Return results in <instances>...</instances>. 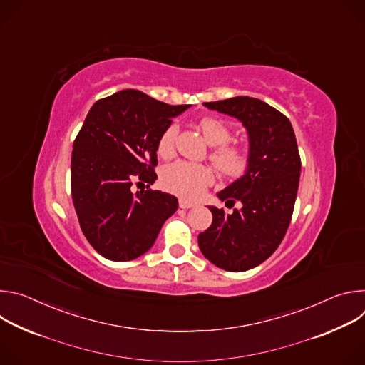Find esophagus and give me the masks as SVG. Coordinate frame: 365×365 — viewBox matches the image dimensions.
Wrapping results in <instances>:
<instances>
[{
    "label": "esophagus",
    "mask_w": 365,
    "mask_h": 365,
    "mask_svg": "<svg viewBox=\"0 0 365 365\" xmlns=\"http://www.w3.org/2000/svg\"><path fill=\"white\" fill-rule=\"evenodd\" d=\"M179 206L182 207V210H189V207H193V206H195V202H190V200H187V199L180 197V199H179Z\"/></svg>",
    "instance_id": "obj_1"
}]
</instances>
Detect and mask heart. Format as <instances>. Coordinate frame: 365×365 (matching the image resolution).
Wrapping results in <instances>:
<instances>
[{
    "instance_id": "heart-1",
    "label": "heart",
    "mask_w": 365,
    "mask_h": 365,
    "mask_svg": "<svg viewBox=\"0 0 365 365\" xmlns=\"http://www.w3.org/2000/svg\"><path fill=\"white\" fill-rule=\"evenodd\" d=\"M197 125L205 140L215 147L211 160L218 170L230 178L242 176L250 166V155L244 147L227 144L231 138L230 127L224 121L211 117L200 120ZM176 134L178 125L175 124L163 131L158 145L160 155H169L172 153ZM214 179V172L210 168L187 162H176L166 166L162 172V185L165 189L185 199L199 197L207 186L212 185Z\"/></svg>"
}]
</instances>
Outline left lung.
<instances>
[{"mask_svg": "<svg viewBox=\"0 0 365 365\" xmlns=\"http://www.w3.org/2000/svg\"><path fill=\"white\" fill-rule=\"evenodd\" d=\"M203 106L237 118L247 131L250 166L217 193L227 207L238 200L241 210L227 214L207 206L212 224L197 237L202 254L227 272L257 267L280 245L293 214L299 187L300 158L290 121L262 99L234 96Z\"/></svg>", "mask_w": 365, "mask_h": 365, "instance_id": "left-lung-1", "label": "left lung"}]
</instances>
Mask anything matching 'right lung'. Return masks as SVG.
<instances>
[{"label":"right lung","mask_w":365,"mask_h":365,"mask_svg":"<svg viewBox=\"0 0 365 365\" xmlns=\"http://www.w3.org/2000/svg\"><path fill=\"white\" fill-rule=\"evenodd\" d=\"M189 107L124 89L89 110L73 143L71 186L82 232L102 257L130 262L143 255L176 212V196L148 187L158 179L163 131ZM135 180L147 182L148 190L134 194Z\"/></svg>","instance_id":"1"}]
</instances>
